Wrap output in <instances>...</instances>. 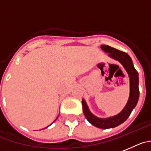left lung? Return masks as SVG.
Segmentation results:
<instances>
[{
  "instance_id": "left-lung-1",
  "label": "left lung",
  "mask_w": 151,
  "mask_h": 151,
  "mask_svg": "<svg viewBox=\"0 0 151 151\" xmlns=\"http://www.w3.org/2000/svg\"><path fill=\"white\" fill-rule=\"evenodd\" d=\"M101 47L104 52L108 53L109 57L118 61L123 65L127 72L129 79V99L122 112L118 115L105 118H98L91 113L85 100H82L83 110L88 122L96 127L101 129H109L115 127L124 123L129 116L133 109L136 107L139 98V74L135 69L130 56L127 53L108 45H101Z\"/></svg>"
}]
</instances>
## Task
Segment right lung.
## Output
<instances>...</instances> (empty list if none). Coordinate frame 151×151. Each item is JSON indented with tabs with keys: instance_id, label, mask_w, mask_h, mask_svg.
I'll return each instance as SVG.
<instances>
[{
	"instance_id": "add662e5",
	"label": "right lung",
	"mask_w": 151,
	"mask_h": 151,
	"mask_svg": "<svg viewBox=\"0 0 151 151\" xmlns=\"http://www.w3.org/2000/svg\"><path fill=\"white\" fill-rule=\"evenodd\" d=\"M54 122H55V121H54Z\"/></svg>"
}]
</instances>
